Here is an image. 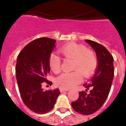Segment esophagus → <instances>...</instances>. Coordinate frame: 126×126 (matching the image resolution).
I'll list each match as a JSON object with an SVG mask.
<instances>
[{"mask_svg": "<svg viewBox=\"0 0 126 126\" xmlns=\"http://www.w3.org/2000/svg\"><path fill=\"white\" fill-rule=\"evenodd\" d=\"M59 90H60L61 93H63V92H65V91H68L69 89H64V88H60V89H59Z\"/></svg>", "mask_w": 126, "mask_h": 126, "instance_id": "1", "label": "esophagus"}]
</instances>
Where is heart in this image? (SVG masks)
Returning <instances> with one entry per match:
<instances>
[{
    "label": "heart",
    "mask_w": 126,
    "mask_h": 126,
    "mask_svg": "<svg viewBox=\"0 0 126 126\" xmlns=\"http://www.w3.org/2000/svg\"><path fill=\"white\" fill-rule=\"evenodd\" d=\"M59 52L63 59L73 60L71 69L74 71L64 73L55 80L58 87L69 89L82 82V76L88 78L93 75L98 66L96 55L93 50L86 48L84 45L69 42L59 49ZM48 65L55 74L61 71V60L57 55L52 54L49 57Z\"/></svg>",
    "instance_id": "heart-1"
}]
</instances>
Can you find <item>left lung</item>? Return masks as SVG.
I'll return each mask as SVG.
<instances>
[{
    "mask_svg": "<svg viewBox=\"0 0 126 126\" xmlns=\"http://www.w3.org/2000/svg\"><path fill=\"white\" fill-rule=\"evenodd\" d=\"M93 47L98 59V67L90 82L84 85L86 90L79 93L78 100L71 103L74 111L82 115H90L103 106L108 96L114 76L113 57L102 44L86 40ZM91 89L90 93L86 92Z\"/></svg>",
    "mask_w": 126,
    "mask_h": 126,
    "instance_id": "left-lung-1",
    "label": "left lung"
}]
</instances>
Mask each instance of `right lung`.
Here are the masks:
<instances>
[{
    "label": "right lung",
    "mask_w": 126,
    "mask_h": 126,
    "mask_svg": "<svg viewBox=\"0 0 126 126\" xmlns=\"http://www.w3.org/2000/svg\"><path fill=\"white\" fill-rule=\"evenodd\" d=\"M55 42L54 39L46 37L36 39L27 44L17 58L15 71L21 96L24 104L36 113L51 111L61 93L58 88L45 91L42 88L44 83L52 84L47 76Z\"/></svg>",
    "instance_id": "add662e5"
}]
</instances>
